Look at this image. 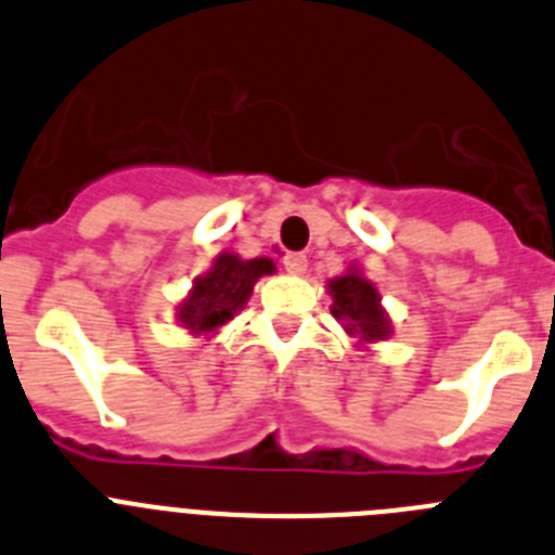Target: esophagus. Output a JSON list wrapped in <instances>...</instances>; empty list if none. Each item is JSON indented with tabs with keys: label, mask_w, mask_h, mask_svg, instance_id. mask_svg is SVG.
<instances>
[{
	"label": "esophagus",
	"mask_w": 555,
	"mask_h": 555,
	"mask_svg": "<svg viewBox=\"0 0 555 555\" xmlns=\"http://www.w3.org/2000/svg\"><path fill=\"white\" fill-rule=\"evenodd\" d=\"M284 271L293 273V276H301V273H307V257L305 254H287V257L282 259Z\"/></svg>",
	"instance_id": "obj_1"
}]
</instances>
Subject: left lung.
Here are the masks:
<instances>
[{
  "mask_svg": "<svg viewBox=\"0 0 555 555\" xmlns=\"http://www.w3.org/2000/svg\"><path fill=\"white\" fill-rule=\"evenodd\" d=\"M326 287L332 296V315L351 337H358L360 346L377 344L391 335V321L379 305L377 287L358 268H349L344 276L330 279Z\"/></svg>",
  "mask_w": 555,
  "mask_h": 555,
  "instance_id": "1",
  "label": "left lung"
}]
</instances>
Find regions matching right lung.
<instances>
[{
	"label": "right lung",
	"instance_id": "right-lung-1",
	"mask_svg": "<svg viewBox=\"0 0 555 555\" xmlns=\"http://www.w3.org/2000/svg\"><path fill=\"white\" fill-rule=\"evenodd\" d=\"M273 262L268 257L240 259L237 254H220L209 273L192 282L190 296L178 307V324L192 335H211L229 324L248 305L254 284L273 273Z\"/></svg>",
	"mask_w": 555,
	"mask_h": 555
}]
</instances>
